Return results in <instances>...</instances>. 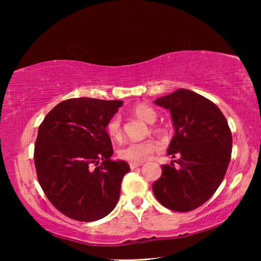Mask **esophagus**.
<instances>
[{
  "instance_id": "esophagus-1",
  "label": "esophagus",
  "mask_w": 261,
  "mask_h": 261,
  "mask_svg": "<svg viewBox=\"0 0 261 261\" xmlns=\"http://www.w3.org/2000/svg\"><path fill=\"white\" fill-rule=\"evenodd\" d=\"M141 165H142L141 163H130V164H129V166H130V169H132V170L138 169V167H140Z\"/></svg>"
}]
</instances>
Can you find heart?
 Returning a JSON list of instances; mask_svg holds the SVG:
<instances>
[{
  "label": "heart",
  "instance_id": "obj_1",
  "mask_svg": "<svg viewBox=\"0 0 261 261\" xmlns=\"http://www.w3.org/2000/svg\"><path fill=\"white\" fill-rule=\"evenodd\" d=\"M133 114L138 116L139 119L146 121V122H153L156 119V112L152 108L151 106L146 105V103H140V105L135 106L133 108ZM155 130L160 132L162 128L154 127ZM107 134L109 135L113 140H120L122 137V128H121V120L119 116H113L108 121L106 126ZM159 144L153 140H146L141 142H132L124 147L120 148L117 154L121 159L127 160L130 163H142L148 158H151L152 154L159 149Z\"/></svg>",
  "mask_w": 261,
  "mask_h": 261
}]
</instances>
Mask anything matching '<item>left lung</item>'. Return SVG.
<instances>
[{"label": "left lung", "mask_w": 261, "mask_h": 261, "mask_svg": "<svg viewBox=\"0 0 261 261\" xmlns=\"http://www.w3.org/2000/svg\"><path fill=\"white\" fill-rule=\"evenodd\" d=\"M169 109L174 137L167 153L173 163L162 166V177L153 183L159 203L173 212L195 210L215 194L222 183L231 155L230 128L215 103L187 89L155 99Z\"/></svg>", "instance_id": "left-lung-1"}]
</instances>
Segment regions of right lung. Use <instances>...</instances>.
Instances as JSON below:
<instances>
[{"label":"right lung","mask_w":261,"mask_h":261,"mask_svg":"<svg viewBox=\"0 0 261 261\" xmlns=\"http://www.w3.org/2000/svg\"><path fill=\"white\" fill-rule=\"evenodd\" d=\"M122 101L80 97L57 105L39 126L34 164L40 187L57 210L91 222L108 215L130 167L110 159L106 126Z\"/></svg>","instance_id":"1"}]
</instances>
